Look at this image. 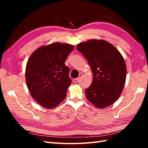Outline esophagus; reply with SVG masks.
I'll use <instances>...</instances> for the list:
<instances>
[{
	"mask_svg": "<svg viewBox=\"0 0 148 148\" xmlns=\"http://www.w3.org/2000/svg\"><path fill=\"white\" fill-rule=\"evenodd\" d=\"M82 75H83V74H82V73H79V77H78L77 78H75V79H73V82H74V83H77V82H78V80H79V79L82 77Z\"/></svg>",
	"mask_w": 148,
	"mask_h": 148,
	"instance_id": "esophagus-1",
	"label": "esophagus"
}]
</instances>
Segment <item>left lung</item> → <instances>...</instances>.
Here are the masks:
<instances>
[{
  "instance_id": "obj_1",
  "label": "left lung",
  "mask_w": 148,
  "mask_h": 148,
  "mask_svg": "<svg viewBox=\"0 0 148 148\" xmlns=\"http://www.w3.org/2000/svg\"><path fill=\"white\" fill-rule=\"evenodd\" d=\"M77 48L88 60L93 75L91 86L85 89L87 99L98 109L113 104L126 81L127 67L122 55L112 44L102 39L80 42Z\"/></svg>"
}]
</instances>
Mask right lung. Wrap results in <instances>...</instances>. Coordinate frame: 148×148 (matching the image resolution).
Segmentation results:
<instances>
[{
  "instance_id": "1",
  "label": "right lung",
  "mask_w": 148,
  "mask_h": 148,
  "mask_svg": "<svg viewBox=\"0 0 148 148\" xmlns=\"http://www.w3.org/2000/svg\"><path fill=\"white\" fill-rule=\"evenodd\" d=\"M74 46L53 42L32 53L26 66V83L33 99L46 109H53L66 97L71 84L65 62Z\"/></svg>"
}]
</instances>
